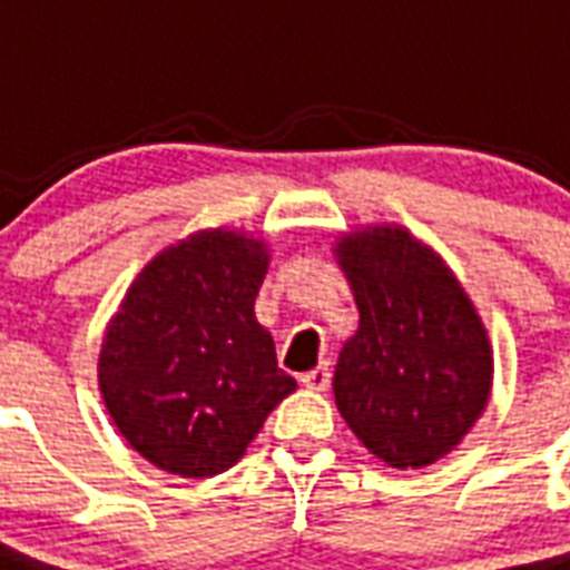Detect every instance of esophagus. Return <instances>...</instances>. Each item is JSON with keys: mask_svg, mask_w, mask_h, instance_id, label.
<instances>
[{"mask_svg": "<svg viewBox=\"0 0 570 570\" xmlns=\"http://www.w3.org/2000/svg\"><path fill=\"white\" fill-rule=\"evenodd\" d=\"M301 382L309 392H327V385H331V367H327V364H318L315 371L303 373Z\"/></svg>", "mask_w": 570, "mask_h": 570, "instance_id": "obj_1", "label": "esophagus"}]
</instances>
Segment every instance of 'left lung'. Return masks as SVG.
Listing matches in <instances>:
<instances>
[{
	"instance_id": "obj_1",
	"label": "left lung",
	"mask_w": 570,
	"mask_h": 570,
	"mask_svg": "<svg viewBox=\"0 0 570 570\" xmlns=\"http://www.w3.org/2000/svg\"><path fill=\"white\" fill-rule=\"evenodd\" d=\"M334 252L361 315L336 361V406L385 464H434L489 404L483 322L452 269L404 227H367Z\"/></svg>"
}]
</instances>
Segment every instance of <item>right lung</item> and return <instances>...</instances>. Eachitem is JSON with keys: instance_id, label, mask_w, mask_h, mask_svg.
I'll list each match as a JSON object with an SVG mask.
<instances>
[{"instance_id": "1", "label": "right lung", "mask_w": 570, "mask_h": 570, "mask_svg": "<svg viewBox=\"0 0 570 570\" xmlns=\"http://www.w3.org/2000/svg\"><path fill=\"white\" fill-rule=\"evenodd\" d=\"M267 245L199 230L136 276L99 352V392L142 459L178 476L234 468L297 382L276 364L255 297Z\"/></svg>"}]
</instances>
